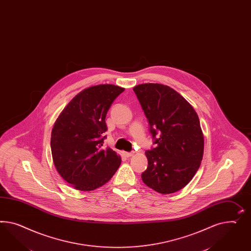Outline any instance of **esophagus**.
I'll return each mask as SVG.
<instances>
[{
  "mask_svg": "<svg viewBox=\"0 0 251 251\" xmlns=\"http://www.w3.org/2000/svg\"><path fill=\"white\" fill-rule=\"evenodd\" d=\"M123 154L126 156V157H131V156L134 154V152H123Z\"/></svg>",
  "mask_w": 251,
  "mask_h": 251,
  "instance_id": "34e87169",
  "label": "esophagus"
}]
</instances>
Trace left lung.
<instances>
[{"mask_svg": "<svg viewBox=\"0 0 251 251\" xmlns=\"http://www.w3.org/2000/svg\"><path fill=\"white\" fill-rule=\"evenodd\" d=\"M133 91L156 144L145 152L148 167L142 174L143 182L160 194L176 193L193 179L203 159L204 141L198 115L168 86L140 84Z\"/></svg>", "mask_w": 251, "mask_h": 251, "instance_id": "obj_1", "label": "left lung"}]
</instances>
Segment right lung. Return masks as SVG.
Masks as SVG:
<instances>
[{
	"label": "right lung",
	"mask_w": 251,
	"mask_h": 251,
	"mask_svg": "<svg viewBox=\"0 0 251 251\" xmlns=\"http://www.w3.org/2000/svg\"><path fill=\"white\" fill-rule=\"evenodd\" d=\"M125 88L97 85L75 96L54 122L51 151L55 169L75 189L92 191L108 183L122 163L110 148H104L106 115Z\"/></svg>",
	"instance_id": "add662e5"
}]
</instances>
